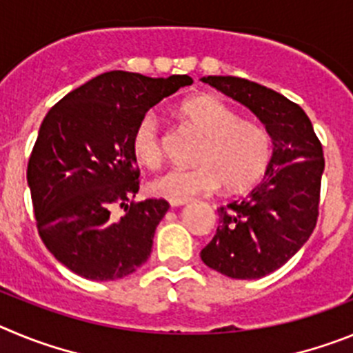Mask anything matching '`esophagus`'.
Wrapping results in <instances>:
<instances>
[{"mask_svg": "<svg viewBox=\"0 0 353 353\" xmlns=\"http://www.w3.org/2000/svg\"><path fill=\"white\" fill-rule=\"evenodd\" d=\"M169 202H170V205H172V208H179V205L186 204V202H188V199H170Z\"/></svg>", "mask_w": 353, "mask_h": 353, "instance_id": "obj_1", "label": "esophagus"}]
</instances>
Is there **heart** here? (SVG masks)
<instances>
[{
	"instance_id": "heart-1",
	"label": "heart",
	"mask_w": 353,
	"mask_h": 353,
	"mask_svg": "<svg viewBox=\"0 0 353 353\" xmlns=\"http://www.w3.org/2000/svg\"><path fill=\"white\" fill-rule=\"evenodd\" d=\"M179 114L204 135L195 154L199 165L163 170L149 183L151 193L165 199H190L214 192L221 184L227 192L237 193L265 172L271 160V137L259 123L244 121L230 105L211 94L184 100ZM132 153L145 167H157L161 161V125L154 110L145 112L133 128Z\"/></svg>"
}]
</instances>
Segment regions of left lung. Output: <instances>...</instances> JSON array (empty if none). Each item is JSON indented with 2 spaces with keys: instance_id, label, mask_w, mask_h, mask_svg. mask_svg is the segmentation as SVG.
I'll list each match as a JSON object with an SVG mask.
<instances>
[{
  "instance_id": "8db88e82",
  "label": "left lung",
  "mask_w": 353,
  "mask_h": 353,
  "mask_svg": "<svg viewBox=\"0 0 353 353\" xmlns=\"http://www.w3.org/2000/svg\"><path fill=\"white\" fill-rule=\"evenodd\" d=\"M202 82L259 117L272 139V157L252 192L218 208L220 225L200 259L228 278H262L287 263L315 228L325 167L322 144L306 112L283 94L230 75Z\"/></svg>"
}]
</instances>
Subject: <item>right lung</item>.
Listing matches in <instances>:
<instances>
[{"label":"right lung","mask_w":353,"mask_h":353,"mask_svg":"<svg viewBox=\"0 0 353 353\" xmlns=\"http://www.w3.org/2000/svg\"><path fill=\"white\" fill-rule=\"evenodd\" d=\"M114 70L66 94L47 112L28 163L38 234L56 260L94 281L137 271L151 255L163 199L139 192L132 133L158 101L192 84ZM114 205L125 209L112 214Z\"/></svg>","instance_id":"1"}]
</instances>
